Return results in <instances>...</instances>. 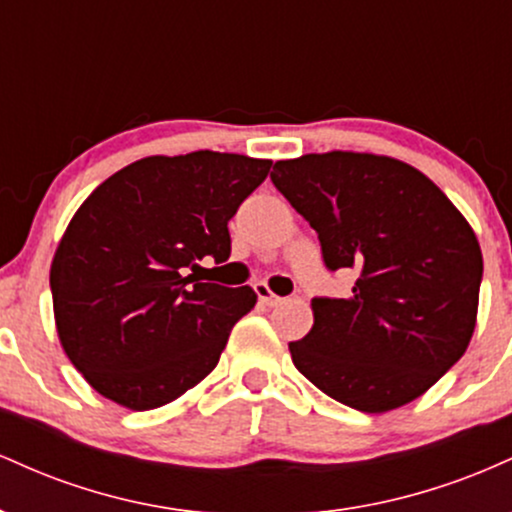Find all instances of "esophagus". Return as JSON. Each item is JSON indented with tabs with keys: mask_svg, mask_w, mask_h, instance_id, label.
Here are the masks:
<instances>
[{
	"mask_svg": "<svg viewBox=\"0 0 512 512\" xmlns=\"http://www.w3.org/2000/svg\"><path fill=\"white\" fill-rule=\"evenodd\" d=\"M255 293H257V298H260L264 305H279L281 303V298L276 296V293L269 291L267 284H255Z\"/></svg>",
	"mask_w": 512,
	"mask_h": 512,
	"instance_id": "34e87169",
	"label": "esophagus"
}]
</instances>
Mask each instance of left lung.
I'll use <instances>...</instances> for the list:
<instances>
[{
  "mask_svg": "<svg viewBox=\"0 0 512 512\" xmlns=\"http://www.w3.org/2000/svg\"><path fill=\"white\" fill-rule=\"evenodd\" d=\"M269 178L315 228L325 267L358 274L349 298H313L293 366L366 414L424 395L477 325L484 262L472 226L424 173L387 156L308 154L276 161Z\"/></svg>",
  "mask_w": 512,
  "mask_h": 512,
  "instance_id": "1",
  "label": "left lung"
}]
</instances>
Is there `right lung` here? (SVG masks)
Here are the masks:
<instances>
[{
  "label": "right lung",
  "mask_w": 512,
  "mask_h": 512,
  "mask_svg": "<svg viewBox=\"0 0 512 512\" xmlns=\"http://www.w3.org/2000/svg\"><path fill=\"white\" fill-rule=\"evenodd\" d=\"M272 161L219 151L149 156L88 195L50 267L64 354L122 407H163L204 380L257 296L187 269L231 257L228 221Z\"/></svg>",
  "instance_id": "add662e5"
}]
</instances>
